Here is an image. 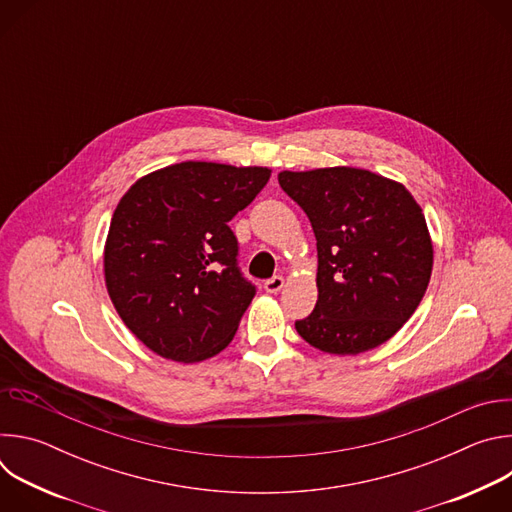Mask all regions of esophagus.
Listing matches in <instances>:
<instances>
[{"instance_id": "34e87169", "label": "esophagus", "mask_w": 512, "mask_h": 512, "mask_svg": "<svg viewBox=\"0 0 512 512\" xmlns=\"http://www.w3.org/2000/svg\"><path fill=\"white\" fill-rule=\"evenodd\" d=\"M283 277L281 275H273L271 279H267L265 283H263V289L267 291V294H277V291L283 287Z\"/></svg>"}]
</instances>
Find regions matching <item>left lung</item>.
Returning <instances> with one entry per match:
<instances>
[{"instance_id":"left-lung-1","label":"left lung","mask_w":512,"mask_h":512,"mask_svg":"<svg viewBox=\"0 0 512 512\" xmlns=\"http://www.w3.org/2000/svg\"><path fill=\"white\" fill-rule=\"evenodd\" d=\"M277 180L318 241V302L298 334L338 356L381 346L413 316L431 277L421 206L403 184L362 168L283 170Z\"/></svg>"}]
</instances>
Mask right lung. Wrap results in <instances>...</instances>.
Here are the masks:
<instances>
[{"mask_svg": "<svg viewBox=\"0 0 512 512\" xmlns=\"http://www.w3.org/2000/svg\"><path fill=\"white\" fill-rule=\"evenodd\" d=\"M271 176L261 166L182 162L139 178L105 241L109 298L152 352L200 362L229 346L255 285L237 267L229 221Z\"/></svg>", "mask_w": 512, "mask_h": 512, "instance_id": "add662e5", "label": "right lung"}]
</instances>
